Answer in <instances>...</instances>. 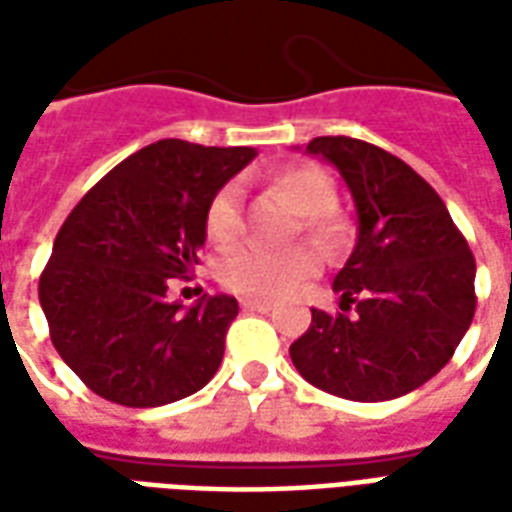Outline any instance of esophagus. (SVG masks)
<instances>
[{
	"label": "esophagus",
	"mask_w": 512,
	"mask_h": 512,
	"mask_svg": "<svg viewBox=\"0 0 512 512\" xmlns=\"http://www.w3.org/2000/svg\"><path fill=\"white\" fill-rule=\"evenodd\" d=\"M241 310L244 312H271L274 310V304H271V301H263V299H244L241 301Z\"/></svg>",
	"instance_id": "34e87169"
}]
</instances>
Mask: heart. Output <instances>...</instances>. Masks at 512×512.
Segmentation results:
<instances>
[{"label":"heart","mask_w":512,"mask_h":512,"mask_svg":"<svg viewBox=\"0 0 512 512\" xmlns=\"http://www.w3.org/2000/svg\"><path fill=\"white\" fill-rule=\"evenodd\" d=\"M271 186L301 213V230L323 249L337 244L340 227L329 213L337 208V186L323 169L312 164H288L271 175ZM205 233L213 244L233 246L244 235V191L238 183H224L208 202ZM315 274V257L307 249L266 252V249H238L219 268V279L238 296L277 299L296 290Z\"/></svg>","instance_id":"obj_1"}]
</instances>
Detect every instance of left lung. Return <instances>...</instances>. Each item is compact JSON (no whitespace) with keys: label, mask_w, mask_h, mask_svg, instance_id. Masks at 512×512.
Wrapping results in <instances>:
<instances>
[{"label":"left lung","mask_w":512,"mask_h":512,"mask_svg":"<svg viewBox=\"0 0 512 512\" xmlns=\"http://www.w3.org/2000/svg\"><path fill=\"white\" fill-rule=\"evenodd\" d=\"M307 153L340 169L359 235L334 277L343 312L312 310L290 359L312 386L345 400L408 395L450 362L472 326V249L406 161L351 136H315Z\"/></svg>","instance_id":"1"}]
</instances>
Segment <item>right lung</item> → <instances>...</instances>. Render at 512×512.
Wrapping results in <instances>:
<instances>
[{"label":"right lung","mask_w":512,"mask_h":512,"mask_svg":"<svg viewBox=\"0 0 512 512\" xmlns=\"http://www.w3.org/2000/svg\"><path fill=\"white\" fill-rule=\"evenodd\" d=\"M252 158V147L158 139L65 219L38 296L57 354L95 395L153 408L216 376L238 301L219 293L183 310L167 290L200 263L211 197Z\"/></svg>","instance_id":"right-lung-1"}]
</instances>
